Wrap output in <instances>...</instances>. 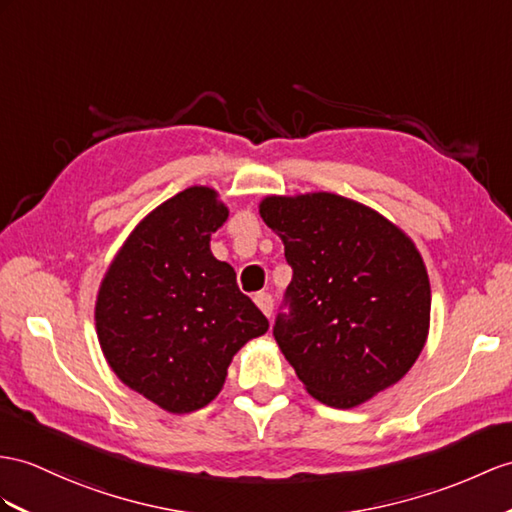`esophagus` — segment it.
<instances>
[{"label": "esophagus", "instance_id": "34e87169", "mask_svg": "<svg viewBox=\"0 0 512 512\" xmlns=\"http://www.w3.org/2000/svg\"><path fill=\"white\" fill-rule=\"evenodd\" d=\"M254 302L258 304V308L263 310L267 317H271V313H273V297H271V293H256Z\"/></svg>", "mask_w": 512, "mask_h": 512}]
</instances>
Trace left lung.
I'll list each match as a JSON object with an SVG mask.
<instances>
[{
    "instance_id": "8db88e82",
    "label": "left lung",
    "mask_w": 512,
    "mask_h": 512,
    "mask_svg": "<svg viewBox=\"0 0 512 512\" xmlns=\"http://www.w3.org/2000/svg\"><path fill=\"white\" fill-rule=\"evenodd\" d=\"M260 217L293 269L273 336L315 400L354 408L402 380L428 339L430 280L415 243L334 193L271 195Z\"/></svg>"
}]
</instances>
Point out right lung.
I'll list each match as a JSON object with an SVG mask.
<instances>
[{
	"mask_svg": "<svg viewBox=\"0 0 512 512\" xmlns=\"http://www.w3.org/2000/svg\"><path fill=\"white\" fill-rule=\"evenodd\" d=\"M226 219L217 191L184 189L134 228L99 286L95 326L110 369L169 413L213 402L232 356L269 330L210 252Z\"/></svg>",
	"mask_w": 512,
	"mask_h": 512,
	"instance_id": "add662e5",
	"label": "right lung"
}]
</instances>
